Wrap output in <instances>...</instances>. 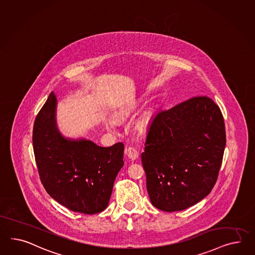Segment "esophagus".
<instances>
[{"label": "esophagus", "mask_w": 255, "mask_h": 255, "mask_svg": "<svg viewBox=\"0 0 255 255\" xmlns=\"http://www.w3.org/2000/svg\"><path fill=\"white\" fill-rule=\"evenodd\" d=\"M125 154L128 157L130 160L134 161L138 157V152L134 147H128L125 150Z\"/></svg>", "instance_id": "34e87169"}]
</instances>
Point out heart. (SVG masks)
Here are the masks:
<instances>
[{
    "instance_id": "b5f03b06",
    "label": "heart",
    "mask_w": 255,
    "mask_h": 255,
    "mask_svg": "<svg viewBox=\"0 0 255 255\" xmlns=\"http://www.w3.org/2000/svg\"><path fill=\"white\" fill-rule=\"evenodd\" d=\"M107 126H108L109 128H113V127H114V122H113V121H108V122H107Z\"/></svg>"
}]
</instances>
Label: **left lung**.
Returning <instances> with one entry per match:
<instances>
[{
    "mask_svg": "<svg viewBox=\"0 0 255 255\" xmlns=\"http://www.w3.org/2000/svg\"><path fill=\"white\" fill-rule=\"evenodd\" d=\"M225 147L222 113L207 96L158 110L141 153L150 203L176 212L202 201L217 180Z\"/></svg>",
    "mask_w": 255,
    "mask_h": 255,
    "instance_id": "8db88e82",
    "label": "left lung"
}]
</instances>
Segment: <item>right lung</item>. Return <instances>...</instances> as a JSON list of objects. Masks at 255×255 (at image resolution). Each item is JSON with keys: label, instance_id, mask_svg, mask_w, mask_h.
Here are the masks:
<instances>
[{"label": "right lung", "instance_id": "1", "mask_svg": "<svg viewBox=\"0 0 255 255\" xmlns=\"http://www.w3.org/2000/svg\"><path fill=\"white\" fill-rule=\"evenodd\" d=\"M57 99L51 92L33 127L39 178L57 203L74 212L97 214L107 207L124 165V144L101 147L86 138L64 137L56 124Z\"/></svg>", "mask_w": 255, "mask_h": 255}]
</instances>
